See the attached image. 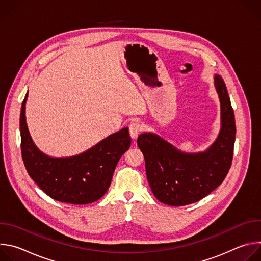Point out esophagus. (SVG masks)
Returning <instances> with one entry per match:
<instances>
[{
	"label": "esophagus",
	"mask_w": 261,
	"mask_h": 261,
	"mask_svg": "<svg viewBox=\"0 0 261 261\" xmlns=\"http://www.w3.org/2000/svg\"><path fill=\"white\" fill-rule=\"evenodd\" d=\"M142 130V126L140 123L138 122H132L130 125H129V133H130V136L132 138H137V136L139 135V133L141 132Z\"/></svg>",
	"instance_id": "1"
}]
</instances>
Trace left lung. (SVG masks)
Instances as JSON below:
<instances>
[{
  "mask_svg": "<svg viewBox=\"0 0 261 261\" xmlns=\"http://www.w3.org/2000/svg\"><path fill=\"white\" fill-rule=\"evenodd\" d=\"M221 102V130L203 153L186 154L153 133H142L137 144L143 154L147 181L155 197L168 205L196 202L224 180L231 166L236 140L234 113L224 81L215 76Z\"/></svg>",
  "mask_w": 261,
  "mask_h": 261,
  "instance_id": "1",
  "label": "left lung"
}]
</instances>
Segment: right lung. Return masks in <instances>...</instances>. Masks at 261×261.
I'll list each match as a JSON object with an SVG mask.
<instances>
[{
  "mask_svg": "<svg viewBox=\"0 0 261 261\" xmlns=\"http://www.w3.org/2000/svg\"><path fill=\"white\" fill-rule=\"evenodd\" d=\"M20 111L21 156L25 169L40 189L55 200L88 204L108 190L116 166L131 144L128 128L97 143L89 151L68 158H51L41 153L31 139L25 123V101Z\"/></svg>",
  "mask_w": 261,
  "mask_h": 261,
  "instance_id": "right-lung-1",
  "label": "right lung"
}]
</instances>
